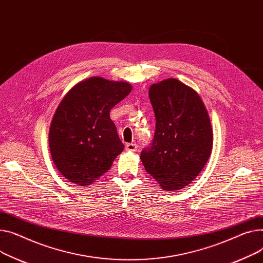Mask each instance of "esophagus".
I'll return each mask as SVG.
<instances>
[{
	"label": "esophagus",
	"mask_w": 263,
	"mask_h": 263,
	"mask_svg": "<svg viewBox=\"0 0 263 263\" xmlns=\"http://www.w3.org/2000/svg\"><path fill=\"white\" fill-rule=\"evenodd\" d=\"M137 148H138V145L136 143H128L125 146V149L128 152H135V151H137Z\"/></svg>",
	"instance_id": "esophagus-1"
}]
</instances>
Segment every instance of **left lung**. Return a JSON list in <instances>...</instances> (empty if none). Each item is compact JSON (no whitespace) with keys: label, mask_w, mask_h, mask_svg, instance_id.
<instances>
[{"label":"left lung","mask_w":263,"mask_h":263,"mask_svg":"<svg viewBox=\"0 0 263 263\" xmlns=\"http://www.w3.org/2000/svg\"><path fill=\"white\" fill-rule=\"evenodd\" d=\"M148 97L156 129L153 143L140 158L163 190H179L197 177L210 157V119L197 92L178 80L153 84Z\"/></svg>","instance_id":"obj_1"}]
</instances>
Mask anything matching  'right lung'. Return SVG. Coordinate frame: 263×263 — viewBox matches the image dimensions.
<instances>
[{"label":"right lung","instance_id":"add662e5","mask_svg":"<svg viewBox=\"0 0 263 263\" xmlns=\"http://www.w3.org/2000/svg\"><path fill=\"white\" fill-rule=\"evenodd\" d=\"M132 89L125 82L90 77L60 102L51 122L49 145L57 170L67 179L88 186L124 149L109 114Z\"/></svg>","mask_w":263,"mask_h":263}]
</instances>
